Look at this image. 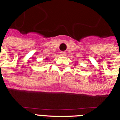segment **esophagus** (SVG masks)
I'll return each instance as SVG.
<instances>
[{
  "label": "esophagus",
  "mask_w": 120,
  "mask_h": 120,
  "mask_svg": "<svg viewBox=\"0 0 120 120\" xmlns=\"http://www.w3.org/2000/svg\"><path fill=\"white\" fill-rule=\"evenodd\" d=\"M60 55H61V56H65V55H66V53H65V52H60Z\"/></svg>",
  "instance_id": "1"
}]
</instances>
